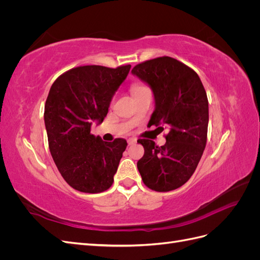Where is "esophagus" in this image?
Wrapping results in <instances>:
<instances>
[{
    "instance_id": "34e87169",
    "label": "esophagus",
    "mask_w": 260,
    "mask_h": 260,
    "mask_svg": "<svg viewBox=\"0 0 260 260\" xmlns=\"http://www.w3.org/2000/svg\"><path fill=\"white\" fill-rule=\"evenodd\" d=\"M136 143H137V139H135V138L128 139V144L129 145H133V144H136Z\"/></svg>"
}]
</instances>
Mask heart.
<instances>
[{"label": "heart", "mask_w": 260, "mask_h": 260, "mask_svg": "<svg viewBox=\"0 0 260 260\" xmlns=\"http://www.w3.org/2000/svg\"><path fill=\"white\" fill-rule=\"evenodd\" d=\"M138 88H140L139 85H135V86H133V88H132V91H133V90H136V89H138Z\"/></svg>", "instance_id": "obj_1"}]
</instances>
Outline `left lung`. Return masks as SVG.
<instances>
[{
    "mask_svg": "<svg viewBox=\"0 0 260 260\" xmlns=\"http://www.w3.org/2000/svg\"><path fill=\"white\" fill-rule=\"evenodd\" d=\"M131 73L153 91L155 109L149 127L169 129L162 146L151 140H138L144 147V155L138 161L139 172L151 190H176L192 177L206 146V91L192 68L169 56L141 62Z\"/></svg>",
    "mask_w": 260,
    "mask_h": 260,
    "instance_id": "obj_1",
    "label": "left lung"
}]
</instances>
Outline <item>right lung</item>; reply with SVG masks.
Returning a JSON list of instances; mask_svg holds the SVG:
<instances>
[{"label": "right lung", "mask_w": 260, "mask_h": 260, "mask_svg": "<svg viewBox=\"0 0 260 260\" xmlns=\"http://www.w3.org/2000/svg\"><path fill=\"white\" fill-rule=\"evenodd\" d=\"M130 68L76 67L51 86L44 106L50 152L61 177L77 191L101 193L114 182L127 141L105 142L92 135L91 125L103 122Z\"/></svg>", "instance_id": "right-lung-1"}]
</instances>
